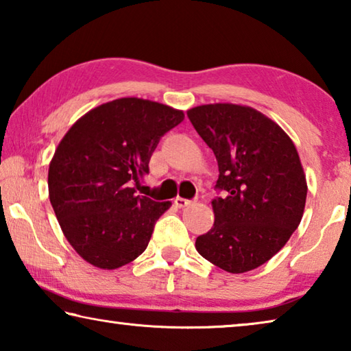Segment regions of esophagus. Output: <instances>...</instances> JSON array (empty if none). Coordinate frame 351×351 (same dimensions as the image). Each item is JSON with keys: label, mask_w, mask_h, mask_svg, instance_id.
Masks as SVG:
<instances>
[{"label": "esophagus", "mask_w": 351, "mask_h": 351, "mask_svg": "<svg viewBox=\"0 0 351 351\" xmlns=\"http://www.w3.org/2000/svg\"><path fill=\"white\" fill-rule=\"evenodd\" d=\"M193 201L192 199H186V198H181V197H176L175 198V204L176 207H186L189 204H192Z\"/></svg>", "instance_id": "1"}]
</instances>
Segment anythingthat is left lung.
<instances>
[{
	"mask_svg": "<svg viewBox=\"0 0 351 351\" xmlns=\"http://www.w3.org/2000/svg\"><path fill=\"white\" fill-rule=\"evenodd\" d=\"M215 154V223L197 251L232 274L258 268L287 245L306 201V180L288 134L249 106L201 105L187 111Z\"/></svg>",
	"mask_w": 351,
	"mask_h": 351,
	"instance_id": "1",
	"label": "left lung"
}]
</instances>
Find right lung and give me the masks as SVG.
Wrapping results in <instances>:
<instances>
[{"label": "right lung", "instance_id": "obj_1", "mask_svg": "<svg viewBox=\"0 0 351 351\" xmlns=\"http://www.w3.org/2000/svg\"><path fill=\"white\" fill-rule=\"evenodd\" d=\"M184 112L152 100L123 97L86 112L64 134L49 164V199L64 237L83 260L116 269L145 251L158 203L132 187L150 171L162 136Z\"/></svg>", "mask_w": 351, "mask_h": 351}]
</instances>
